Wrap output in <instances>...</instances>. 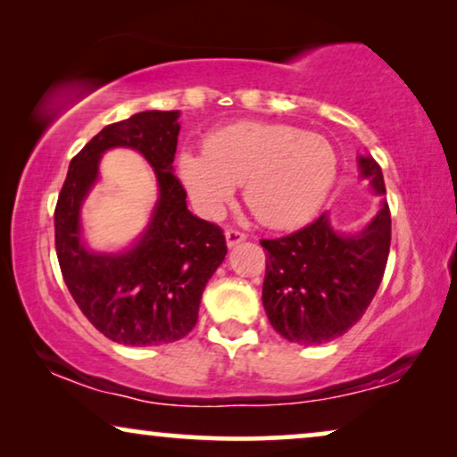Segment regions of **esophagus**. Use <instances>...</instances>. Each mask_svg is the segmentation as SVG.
I'll use <instances>...</instances> for the list:
<instances>
[{
    "label": "esophagus",
    "instance_id": "1",
    "mask_svg": "<svg viewBox=\"0 0 457 457\" xmlns=\"http://www.w3.org/2000/svg\"><path fill=\"white\" fill-rule=\"evenodd\" d=\"M224 239H227V245L228 247H235V245H239V243L245 241L247 237L243 235V233H239V230L230 228V230H227V233H224Z\"/></svg>",
    "mask_w": 457,
    "mask_h": 457
}]
</instances>
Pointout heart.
<instances>
[{
    "label": "heart",
    "instance_id": "obj_1",
    "mask_svg": "<svg viewBox=\"0 0 457 457\" xmlns=\"http://www.w3.org/2000/svg\"><path fill=\"white\" fill-rule=\"evenodd\" d=\"M177 172L195 210L220 216L237 185L262 224L291 228L308 222L333 189L339 158L328 139L274 122H237L214 130L205 149H183Z\"/></svg>",
    "mask_w": 457,
    "mask_h": 457
}]
</instances>
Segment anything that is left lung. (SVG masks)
<instances>
[{
    "instance_id": "8db88e82",
    "label": "left lung",
    "mask_w": 457,
    "mask_h": 457,
    "mask_svg": "<svg viewBox=\"0 0 457 457\" xmlns=\"http://www.w3.org/2000/svg\"><path fill=\"white\" fill-rule=\"evenodd\" d=\"M358 172L380 197L366 227L341 230L322 214L297 233L262 241L266 252L262 303L272 328L287 341L320 345L345 335L383 280L391 245L383 170L370 154H360Z\"/></svg>"
}]
</instances>
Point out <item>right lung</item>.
I'll return each mask as SVG.
<instances>
[{
  "instance_id": "1",
  "label": "right lung",
  "mask_w": 457,
  "mask_h": 457,
  "mask_svg": "<svg viewBox=\"0 0 457 457\" xmlns=\"http://www.w3.org/2000/svg\"><path fill=\"white\" fill-rule=\"evenodd\" d=\"M180 112L145 110L108 124L74 155L55 205V252L68 291L99 333L120 345H162L195 327L202 293L227 255L222 230L191 214L174 177ZM141 153L159 199L130 246L97 253L84 237L82 204L110 148Z\"/></svg>"
}]
</instances>
